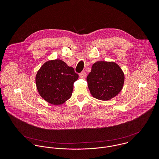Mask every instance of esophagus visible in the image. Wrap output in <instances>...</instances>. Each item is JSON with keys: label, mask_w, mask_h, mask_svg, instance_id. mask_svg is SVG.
Wrapping results in <instances>:
<instances>
[{"label": "esophagus", "mask_w": 159, "mask_h": 159, "mask_svg": "<svg viewBox=\"0 0 159 159\" xmlns=\"http://www.w3.org/2000/svg\"><path fill=\"white\" fill-rule=\"evenodd\" d=\"M80 76L81 78H86V73L85 71H82L81 73H80Z\"/></svg>", "instance_id": "esophagus-1"}]
</instances>
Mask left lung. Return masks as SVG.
<instances>
[{"label": "left lung", "mask_w": 159, "mask_h": 159, "mask_svg": "<svg viewBox=\"0 0 159 159\" xmlns=\"http://www.w3.org/2000/svg\"><path fill=\"white\" fill-rule=\"evenodd\" d=\"M124 79V73L117 64L98 61L92 66L86 80L91 95L94 98L108 100L121 91Z\"/></svg>", "instance_id": "left-lung-1"}]
</instances>
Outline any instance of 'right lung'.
I'll return each mask as SVG.
<instances>
[{
	"instance_id": "1",
	"label": "right lung",
	"mask_w": 159,
	"mask_h": 159,
	"mask_svg": "<svg viewBox=\"0 0 159 159\" xmlns=\"http://www.w3.org/2000/svg\"><path fill=\"white\" fill-rule=\"evenodd\" d=\"M78 75L73 67L60 59L51 60L39 70L35 76L37 90L48 103L59 105L65 103L72 94L73 83Z\"/></svg>"
}]
</instances>
